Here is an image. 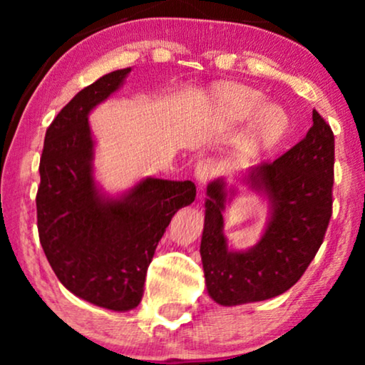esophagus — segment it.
Returning <instances> with one entry per match:
<instances>
[{"mask_svg": "<svg viewBox=\"0 0 365 365\" xmlns=\"http://www.w3.org/2000/svg\"><path fill=\"white\" fill-rule=\"evenodd\" d=\"M217 173V164L214 159L207 158V159H201L196 164V171H194V176H196V181L199 184H206L207 181H211V179L216 176Z\"/></svg>", "mask_w": 365, "mask_h": 365, "instance_id": "34e87169", "label": "esophagus"}]
</instances>
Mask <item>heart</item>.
I'll list each match as a JSON object with an SVG mask.
<instances>
[{"mask_svg": "<svg viewBox=\"0 0 365 365\" xmlns=\"http://www.w3.org/2000/svg\"><path fill=\"white\" fill-rule=\"evenodd\" d=\"M217 99L222 113L231 121L252 119L249 126L246 149L249 153H261L271 149L287 131L289 118L276 104H264L266 96L257 89L247 86H222L217 89Z\"/></svg>", "mask_w": 365, "mask_h": 365, "instance_id": "b5f03b06", "label": "heart"}]
</instances>
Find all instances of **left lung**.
Masks as SVG:
<instances>
[{
  "mask_svg": "<svg viewBox=\"0 0 365 365\" xmlns=\"http://www.w3.org/2000/svg\"><path fill=\"white\" fill-rule=\"evenodd\" d=\"M246 181L266 194L271 219L261 241L241 252L229 251L222 232L226 182L207 186L201 257L209 296L221 306L286 292L316 257L332 216L334 133L326 119L314 109L306 138L276 161L251 169Z\"/></svg>",
  "mask_w": 365,
  "mask_h": 365,
  "instance_id": "obj_1",
  "label": "left lung"
}]
</instances>
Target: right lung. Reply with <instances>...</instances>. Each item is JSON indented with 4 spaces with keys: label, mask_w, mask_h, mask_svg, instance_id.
I'll list each match as a JSON object with an SVG mask.
<instances>
[{
    "label": "right lung",
    "mask_w": 365,
    "mask_h": 365,
    "mask_svg": "<svg viewBox=\"0 0 365 365\" xmlns=\"http://www.w3.org/2000/svg\"><path fill=\"white\" fill-rule=\"evenodd\" d=\"M131 68L84 88L49 124L39 161L38 234L68 291L111 311L141 302L158 242L179 209L196 197L191 181L146 178L124 196L99 194L88 114L121 86Z\"/></svg>",
    "instance_id": "obj_1"
}]
</instances>
